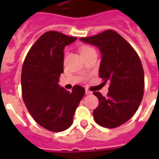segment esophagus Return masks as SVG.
<instances>
[{"label":"esophagus","mask_w":159,"mask_h":159,"mask_svg":"<svg viewBox=\"0 0 159 159\" xmlns=\"http://www.w3.org/2000/svg\"><path fill=\"white\" fill-rule=\"evenodd\" d=\"M85 92H86V95H91V94H92V92H91V91H89V89H86V91H85Z\"/></svg>","instance_id":"34e87169"}]
</instances>
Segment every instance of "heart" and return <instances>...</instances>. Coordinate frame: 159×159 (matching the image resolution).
<instances>
[{
	"label": "heart",
	"instance_id": "heart-1",
	"mask_svg": "<svg viewBox=\"0 0 159 159\" xmlns=\"http://www.w3.org/2000/svg\"><path fill=\"white\" fill-rule=\"evenodd\" d=\"M89 49H91V48H90V47L83 46L80 48V53H82V52H85V51H87V50H89Z\"/></svg>",
	"mask_w": 159,
	"mask_h": 159
}]
</instances>
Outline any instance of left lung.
Returning a JSON list of instances; mask_svg holds the SVG:
<instances>
[{
  "label": "left lung",
  "instance_id": "left-lung-1",
  "mask_svg": "<svg viewBox=\"0 0 159 159\" xmlns=\"http://www.w3.org/2000/svg\"><path fill=\"white\" fill-rule=\"evenodd\" d=\"M80 40L99 48V77L105 83L110 81L107 97L94 92L99 100L93 111L95 122L107 128L119 126L134 116L143 100L144 72L140 57L131 45L112 30Z\"/></svg>",
  "mask_w": 159,
  "mask_h": 159
}]
</instances>
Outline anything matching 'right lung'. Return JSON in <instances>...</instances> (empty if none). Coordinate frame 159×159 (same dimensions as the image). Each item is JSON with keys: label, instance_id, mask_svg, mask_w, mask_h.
I'll use <instances>...</instances> for the list:
<instances>
[{"label": "right lung", "instance_id": "obj_1", "mask_svg": "<svg viewBox=\"0 0 159 159\" xmlns=\"http://www.w3.org/2000/svg\"><path fill=\"white\" fill-rule=\"evenodd\" d=\"M77 40L56 31L42 34L28 52L21 74L22 95L28 111L42 127L52 132L69 128L85 89L69 92L58 85L64 71V49Z\"/></svg>", "mask_w": 159, "mask_h": 159}]
</instances>
